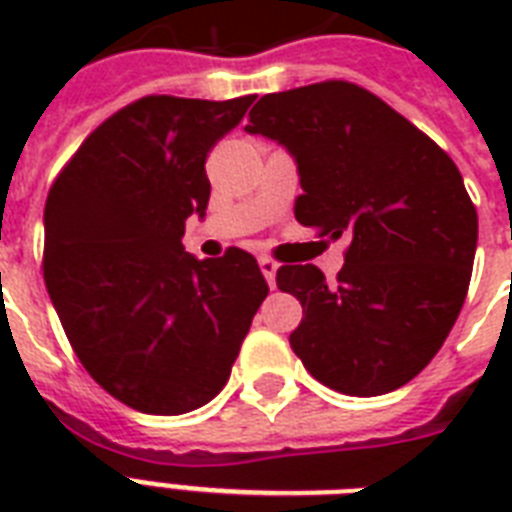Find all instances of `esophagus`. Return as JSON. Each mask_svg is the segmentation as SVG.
<instances>
[{
    "instance_id": "esophagus-1",
    "label": "esophagus",
    "mask_w": 512,
    "mask_h": 512,
    "mask_svg": "<svg viewBox=\"0 0 512 512\" xmlns=\"http://www.w3.org/2000/svg\"><path fill=\"white\" fill-rule=\"evenodd\" d=\"M257 263H260V271H263L265 281H268L271 287H276V271H279V263H276V260L268 255L257 257Z\"/></svg>"
}]
</instances>
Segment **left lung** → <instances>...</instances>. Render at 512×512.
Wrapping results in <instances>:
<instances>
[{
  "mask_svg": "<svg viewBox=\"0 0 512 512\" xmlns=\"http://www.w3.org/2000/svg\"><path fill=\"white\" fill-rule=\"evenodd\" d=\"M244 130L295 159L297 223L350 239L337 284L316 265L276 271L303 305L292 350L345 396L406 385L468 295L478 215L457 164L385 100L337 79L265 95Z\"/></svg>",
  "mask_w": 512,
  "mask_h": 512,
  "instance_id": "8db88e82",
  "label": "left lung"
}]
</instances>
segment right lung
<instances>
[{"instance_id":"add662e5","label":"right lung","mask_w":512,"mask_h":512,"mask_svg":"<svg viewBox=\"0 0 512 512\" xmlns=\"http://www.w3.org/2000/svg\"><path fill=\"white\" fill-rule=\"evenodd\" d=\"M252 100H135L84 140L44 204V284L68 342L138 412L212 401L268 295L249 252L196 260L180 241L207 209V154Z\"/></svg>"}]
</instances>
